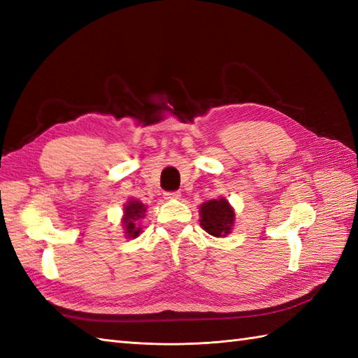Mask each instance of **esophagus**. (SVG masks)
<instances>
[{
  "mask_svg": "<svg viewBox=\"0 0 358 358\" xmlns=\"http://www.w3.org/2000/svg\"><path fill=\"white\" fill-rule=\"evenodd\" d=\"M164 199L166 200H180L181 199V194L180 192H166L164 194Z\"/></svg>",
  "mask_w": 358,
  "mask_h": 358,
  "instance_id": "obj_1",
  "label": "esophagus"
}]
</instances>
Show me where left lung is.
<instances>
[{
	"label": "left lung",
	"mask_w": 358,
	"mask_h": 358,
	"mask_svg": "<svg viewBox=\"0 0 358 358\" xmlns=\"http://www.w3.org/2000/svg\"><path fill=\"white\" fill-rule=\"evenodd\" d=\"M200 226L212 237H227L234 229L235 210L224 196L200 204Z\"/></svg>",
	"instance_id": "1"
}]
</instances>
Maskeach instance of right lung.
<instances>
[{
	"instance_id": "obj_1",
	"label": "right lung",
	"mask_w": 358,
	"mask_h": 358,
	"mask_svg": "<svg viewBox=\"0 0 358 358\" xmlns=\"http://www.w3.org/2000/svg\"><path fill=\"white\" fill-rule=\"evenodd\" d=\"M148 206L140 200L131 199L123 206V217H121V224H123L126 238H136L143 232L140 220L146 217Z\"/></svg>"
}]
</instances>
